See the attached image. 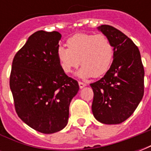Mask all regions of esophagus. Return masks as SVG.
I'll return each instance as SVG.
<instances>
[{
  "label": "esophagus",
  "mask_w": 151,
  "mask_h": 151,
  "mask_svg": "<svg viewBox=\"0 0 151 151\" xmlns=\"http://www.w3.org/2000/svg\"><path fill=\"white\" fill-rule=\"evenodd\" d=\"M78 84H79V87H80V88H83L84 86H86V83H84V82H80V81L78 82Z\"/></svg>",
  "instance_id": "1"
}]
</instances>
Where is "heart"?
Wrapping results in <instances>:
<instances>
[{
  "label": "heart",
  "mask_w": 151,
  "mask_h": 151,
  "mask_svg": "<svg viewBox=\"0 0 151 151\" xmlns=\"http://www.w3.org/2000/svg\"><path fill=\"white\" fill-rule=\"evenodd\" d=\"M68 48L60 47L56 56L61 69L70 73L82 68L78 75L83 78L104 75L110 68L114 56V47L110 39L104 34H76L67 40Z\"/></svg>",
  "instance_id": "1"
}]
</instances>
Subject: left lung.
<instances>
[{
  "label": "left lung",
  "instance_id": "1",
  "mask_svg": "<svg viewBox=\"0 0 151 151\" xmlns=\"http://www.w3.org/2000/svg\"><path fill=\"white\" fill-rule=\"evenodd\" d=\"M113 45L110 69L91 84L94 98L92 112L106 124L122 123L133 113L144 95V68L138 47L129 38L109 25L99 27Z\"/></svg>",
  "mask_w": 151,
  "mask_h": 151
}]
</instances>
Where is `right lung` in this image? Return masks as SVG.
<instances>
[{
  "label": "right lung",
  "instance_id": "1",
  "mask_svg": "<svg viewBox=\"0 0 151 151\" xmlns=\"http://www.w3.org/2000/svg\"><path fill=\"white\" fill-rule=\"evenodd\" d=\"M61 35L38 31L13 60L9 77L15 111L27 125L43 133L63 129L78 82L63 71L56 56Z\"/></svg>",
  "mask_w": 151,
  "mask_h": 151
}]
</instances>
